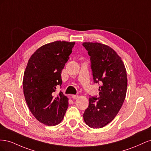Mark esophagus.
Returning a JSON list of instances; mask_svg holds the SVG:
<instances>
[{"mask_svg": "<svg viewBox=\"0 0 151 151\" xmlns=\"http://www.w3.org/2000/svg\"><path fill=\"white\" fill-rule=\"evenodd\" d=\"M72 98L74 99H77V98H79V96L78 95H74H74H72Z\"/></svg>", "mask_w": 151, "mask_h": 151, "instance_id": "esophagus-1", "label": "esophagus"}]
</instances>
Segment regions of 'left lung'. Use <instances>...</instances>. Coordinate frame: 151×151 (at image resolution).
Instances as JSON below:
<instances>
[{
	"mask_svg": "<svg viewBox=\"0 0 151 151\" xmlns=\"http://www.w3.org/2000/svg\"><path fill=\"white\" fill-rule=\"evenodd\" d=\"M83 45L90 56L94 83L101 84L99 98H89L83 118L89 127L99 129L110 123L122 108L127 93V72L121 57L111 47L92 42Z\"/></svg>",
	"mask_w": 151,
	"mask_h": 151,
	"instance_id": "8db88e82",
	"label": "left lung"
}]
</instances>
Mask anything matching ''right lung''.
<instances>
[{
    "label": "right lung",
    "mask_w": 151,
    "mask_h": 151,
    "mask_svg": "<svg viewBox=\"0 0 151 151\" xmlns=\"http://www.w3.org/2000/svg\"><path fill=\"white\" fill-rule=\"evenodd\" d=\"M75 42L57 41L43 45L29 59L24 74L23 93L29 110L40 122L48 126L58 125L68 106L61 86L62 70L69 58Z\"/></svg>",
    "instance_id": "right-lung-1"
}]
</instances>
